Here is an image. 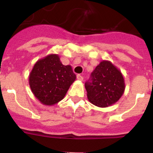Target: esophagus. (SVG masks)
<instances>
[{
	"label": "esophagus",
	"instance_id": "esophagus-1",
	"mask_svg": "<svg viewBox=\"0 0 153 153\" xmlns=\"http://www.w3.org/2000/svg\"><path fill=\"white\" fill-rule=\"evenodd\" d=\"M77 79H78V81H83V77L81 75H77Z\"/></svg>",
	"mask_w": 153,
	"mask_h": 153
}]
</instances>
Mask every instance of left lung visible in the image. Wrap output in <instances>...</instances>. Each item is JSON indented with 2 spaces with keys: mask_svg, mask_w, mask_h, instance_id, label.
Segmentation results:
<instances>
[{
  "mask_svg": "<svg viewBox=\"0 0 153 153\" xmlns=\"http://www.w3.org/2000/svg\"><path fill=\"white\" fill-rule=\"evenodd\" d=\"M125 88L122 72L108 60L100 62L92 71L91 82L85 83L89 102L102 108L117 102Z\"/></svg>",
  "mask_w": 153,
  "mask_h": 153,
  "instance_id": "8db88e82",
  "label": "left lung"
}]
</instances>
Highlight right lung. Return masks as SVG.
Segmentation results:
<instances>
[{"instance_id": "right-lung-1", "label": "right lung", "mask_w": 153, "mask_h": 153, "mask_svg": "<svg viewBox=\"0 0 153 153\" xmlns=\"http://www.w3.org/2000/svg\"><path fill=\"white\" fill-rule=\"evenodd\" d=\"M76 79L71 65H64L58 54L39 59L29 75V85L41 104L53 106L62 100Z\"/></svg>"}]
</instances>
